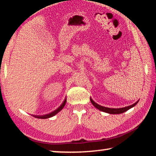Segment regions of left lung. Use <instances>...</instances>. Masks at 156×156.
I'll return each instance as SVG.
<instances>
[{
  "label": "left lung",
  "mask_w": 156,
  "mask_h": 156,
  "mask_svg": "<svg viewBox=\"0 0 156 156\" xmlns=\"http://www.w3.org/2000/svg\"><path fill=\"white\" fill-rule=\"evenodd\" d=\"M90 100H91L92 105H93L95 107L97 108L98 109L100 110V111H102V112H103L109 113V114H120V113H122L124 112H126L127 110L130 109L131 108L133 107L134 106H136V105L138 104V102L139 101V100H138V101H137L136 102H135V103L133 104V105H130V106L122 107V108H117V109H115V108L105 107H103V106H101V105H99L98 104L96 103V102H95L91 98H90Z\"/></svg>",
  "instance_id": "8db88e82"
}]
</instances>
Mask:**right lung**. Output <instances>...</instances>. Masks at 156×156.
Listing matches in <instances>:
<instances>
[{"label":"right lung","mask_w":156,"mask_h":156,"mask_svg":"<svg viewBox=\"0 0 156 156\" xmlns=\"http://www.w3.org/2000/svg\"><path fill=\"white\" fill-rule=\"evenodd\" d=\"M66 101L67 100H65L64 102H63V103L60 105V106L57 109H56L54 112H52L51 113H49V114H46V115H34V117H36L37 118H41V119H46V118H51L52 116H54L56 114V113H58L59 112H60L62 109L63 107H65V103H66Z\"/></svg>","instance_id":"right-lung-1"}]
</instances>
